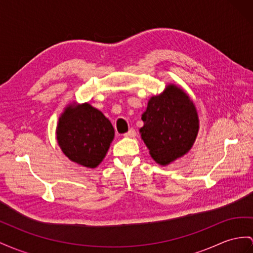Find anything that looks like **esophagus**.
<instances>
[{
	"instance_id": "esophagus-1",
	"label": "esophagus",
	"mask_w": 253,
	"mask_h": 253,
	"mask_svg": "<svg viewBox=\"0 0 253 253\" xmlns=\"http://www.w3.org/2000/svg\"><path fill=\"white\" fill-rule=\"evenodd\" d=\"M135 133H137V132H135L134 129H133V128H130V129H129V130H128L126 133H124V137H127V138H133L134 135H135Z\"/></svg>"
}]
</instances>
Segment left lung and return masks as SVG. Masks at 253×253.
Instances as JSON below:
<instances>
[{
    "label": "left lung",
    "mask_w": 253,
    "mask_h": 253,
    "mask_svg": "<svg viewBox=\"0 0 253 253\" xmlns=\"http://www.w3.org/2000/svg\"><path fill=\"white\" fill-rule=\"evenodd\" d=\"M141 119L144 122L141 137L153 159L163 166L188 152L199 130L196 107L175 85H168L163 94L152 97Z\"/></svg>",
    "instance_id": "8db88e82"
}]
</instances>
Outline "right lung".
Returning a JSON list of instances; mask_svg holds the SVG:
<instances>
[{
  "mask_svg": "<svg viewBox=\"0 0 253 253\" xmlns=\"http://www.w3.org/2000/svg\"><path fill=\"white\" fill-rule=\"evenodd\" d=\"M56 138L71 161L96 168L106 156L114 138V128L99 110L88 103L69 106L60 118Z\"/></svg>",
  "mask_w": 253,
  "mask_h": 253,
  "instance_id": "obj_1",
  "label": "right lung"
}]
</instances>
